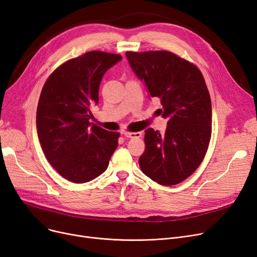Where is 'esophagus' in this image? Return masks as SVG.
<instances>
[{"instance_id": "esophagus-1", "label": "esophagus", "mask_w": 257, "mask_h": 257, "mask_svg": "<svg viewBox=\"0 0 257 257\" xmlns=\"http://www.w3.org/2000/svg\"><path fill=\"white\" fill-rule=\"evenodd\" d=\"M123 137L127 139H135V138H141L142 134L141 132H123Z\"/></svg>"}]
</instances>
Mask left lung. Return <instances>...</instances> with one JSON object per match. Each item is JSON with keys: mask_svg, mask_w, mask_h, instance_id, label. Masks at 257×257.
I'll use <instances>...</instances> for the list:
<instances>
[{"mask_svg": "<svg viewBox=\"0 0 257 257\" xmlns=\"http://www.w3.org/2000/svg\"><path fill=\"white\" fill-rule=\"evenodd\" d=\"M130 68L145 84L148 96L160 98L167 118L165 134L145 130L140 167L161 185L184 181L201 164L212 134V103L196 65L166 51L127 52Z\"/></svg>", "mask_w": 257, "mask_h": 257, "instance_id": "obj_1", "label": "left lung"}]
</instances>
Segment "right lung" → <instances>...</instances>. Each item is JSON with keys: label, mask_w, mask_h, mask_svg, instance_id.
I'll return each mask as SVG.
<instances>
[{"label": "right lung", "mask_w": 257, "mask_h": 257, "mask_svg": "<svg viewBox=\"0 0 257 257\" xmlns=\"http://www.w3.org/2000/svg\"><path fill=\"white\" fill-rule=\"evenodd\" d=\"M121 56L88 52L57 68L43 85L37 108V132L50 164L73 183L100 176L118 145V132L90 122L99 84Z\"/></svg>", "instance_id": "1"}]
</instances>
